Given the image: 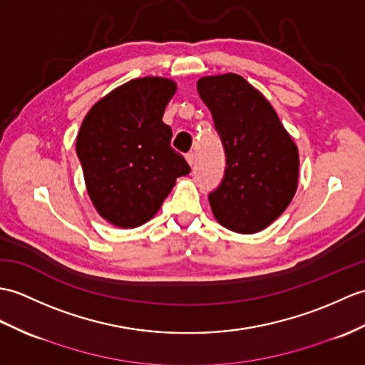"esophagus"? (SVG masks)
Returning a JSON list of instances; mask_svg holds the SVG:
<instances>
[{
    "instance_id": "34e87169",
    "label": "esophagus",
    "mask_w": 365,
    "mask_h": 365,
    "mask_svg": "<svg viewBox=\"0 0 365 365\" xmlns=\"http://www.w3.org/2000/svg\"><path fill=\"white\" fill-rule=\"evenodd\" d=\"M186 162H188L191 166L194 165V162H196V154H194L192 150L188 152V154H186Z\"/></svg>"
}]
</instances>
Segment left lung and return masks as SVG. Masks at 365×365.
<instances>
[{
  "instance_id": "left-lung-1",
  "label": "left lung",
  "mask_w": 365,
  "mask_h": 365,
  "mask_svg": "<svg viewBox=\"0 0 365 365\" xmlns=\"http://www.w3.org/2000/svg\"><path fill=\"white\" fill-rule=\"evenodd\" d=\"M197 91L225 152L221 183L208 194L216 219L236 233L272 224L292 200L299 150L269 101L238 74L208 76Z\"/></svg>"
}]
</instances>
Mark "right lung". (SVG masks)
Wrapping results in <instances>:
<instances>
[{
    "instance_id": "right-lung-1",
    "label": "right lung",
    "mask_w": 365,
    "mask_h": 365,
    "mask_svg": "<svg viewBox=\"0 0 365 365\" xmlns=\"http://www.w3.org/2000/svg\"><path fill=\"white\" fill-rule=\"evenodd\" d=\"M175 93L163 78L133 79L91 107L76 140L90 199L99 215L123 228L154 216L175 179L190 174L171 148V127L162 121Z\"/></svg>"
}]
</instances>
